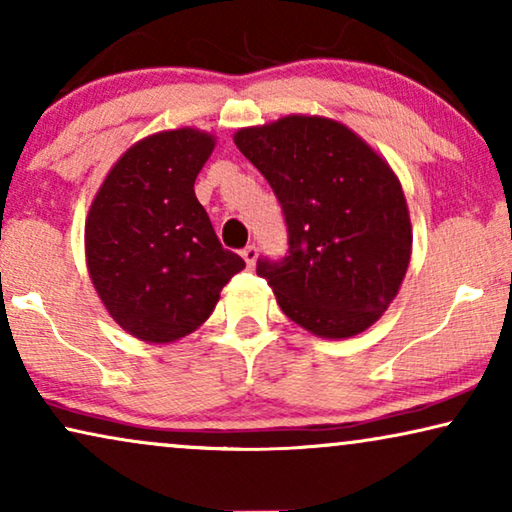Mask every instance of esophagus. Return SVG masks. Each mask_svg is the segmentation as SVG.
Returning a JSON list of instances; mask_svg holds the SVG:
<instances>
[{
    "mask_svg": "<svg viewBox=\"0 0 512 512\" xmlns=\"http://www.w3.org/2000/svg\"><path fill=\"white\" fill-rule=\"evenodd\" d=\"M242 258H244V263H247L249 268H251V265H254L256 258H258V247H256V244H247V247L242 249Z\"/></svg>",
    "mask_w": 512,
    "mask_h": 512,
    "instance_id": "1",
    "label": "esophagus"
}]
</instances>
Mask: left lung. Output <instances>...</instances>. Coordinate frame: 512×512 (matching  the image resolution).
Masks as SVG:
<instances>
[{
	"label": "left lung",
	"instance_id": "8db88e82",
	"mask_svg": "<svg viewBox=\"0 0 512 512\" xmlns=\"http://www.w3.org/2000/svg\"><path fill=\"white\" fill-rule=\"evenodd\" d=\"M235 144L284 212L289 251L256 263L282 312L321 338H352L373 326L396 298L412 247L391 167L352 130L321 116L244 128Z\"/></svg>",
	"mask_w": 512,
	"mask_h": 512
}]
</instances>
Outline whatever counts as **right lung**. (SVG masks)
Returning a JSON list of instances; mask_svg holds the SVG:
<instances>
[{"label":"right lung","mask_w":512,"mask_h":512,"mask_svg":"<svg viewBox=\"0 0 512 512\" xmlns=\"http://www.w3.org/2000/svg\"><path fill=\"white\" fill-rule=\"evenodd\" d=\"M212 151L214 137L193 128L146 137L111 167L90 205V279L116 324L139 340L195 331L244 268L193 191Z\"/></svg>","instance_id":"1"}]
</instances>
